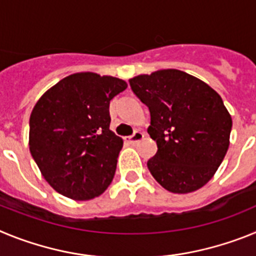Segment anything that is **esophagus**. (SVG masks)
I'll return each instance as SVG.
<instances>
[{"label": "esophagus", "instance_id": "1", "mask_svg": "<svg viewBox=\"0 0 256 256\" xmlns=\"http://www.w3.org/2000/svg\"><path fill=\"white\" fill-rule=\"evenodd\" d=\"M144 134L141 132V130H136L132 136L126 137V141L130 142V144H138L140 141H142V140H144Z\"/></svg>", "mask_w": 256, "mask_h": 256}]
</instances>
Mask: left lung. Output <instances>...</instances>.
Wrapping results in <instances>:
<instances>
[{
  "instance_id": "obj_1",
  "label": "left lung",
  "mask_w": 256,
  "mask_h": 256,
  "mask_svg": "<svg viewBox=\"0 0 256 256\" xmlns=\"http://www.w3.org/2000/svg\"><path fill=\"white\" fill-rule=\"evenodd\" d=\"M148 106V132L158 152L148 162L152 177L173 194L205 186L230 146L232 118L222 97L201 79L177 69H162L130 79Z\"/></svg>"
}]
</instances>
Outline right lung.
<instances>
[{"label": "right lung", "instance_id": "add662e5", "mask_svg": "<svg viewBox=\"0 0 256 256\" xmlns=\"http://www.w3.org/2000/svg\"><path fill=\"white\" fill-rule=\"evenodd\" d=\"M123 79L86 72L40 96L29 119V150L50 186L73 200L100 196L114 178L123 140L110 130V101Z\"/></svg>", "mask_w": 256, "mask_h": 256}]
</instances>
